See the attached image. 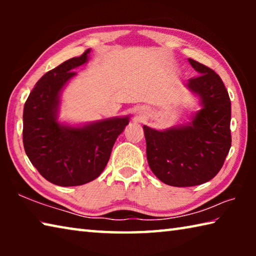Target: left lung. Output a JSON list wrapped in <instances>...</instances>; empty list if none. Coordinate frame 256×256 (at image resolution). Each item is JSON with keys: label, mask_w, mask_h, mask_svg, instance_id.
<instances>
[{"label": "left lung", "mask_w": 256, "mask_h": 256, "mask_svg": "<svg viewBox=\"0 0 256 256\" xmlns=\"http://www.w3.org/2000/svg\"><path fill=\"white\" fill-rule=\"evenodd\" d=\"M198 74L185 84L198 99L188 123L166 130L144 125L146 159L162 183L185 188L206 183L218 174L232 146V104L222 80L203 64L188 58Z\"/></svg>", "instance_id": "8db88e82"}]
</instances>
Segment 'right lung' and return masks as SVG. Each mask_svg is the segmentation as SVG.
Returning <instances> with one entry per match:
<instances>
[{"instance_id": "obj_1", "label": "right lung", "mask_w": 256, "mask_h": 256, "mask_svg": "<svg viewBox=\"0 0 256 256\" xmlns=\"http://www.w3.org/2000/svg\"><path fill=\"white\" fill-rule=\"evenodd\" d=\"M92 50L66 60L42 76L24 108V146L40 174L58 186L89 183L102 174L116 138L130 122L128 116L86 124L60 123V94L74 68L89 60Z\"/></svg>"}]
</instances>
